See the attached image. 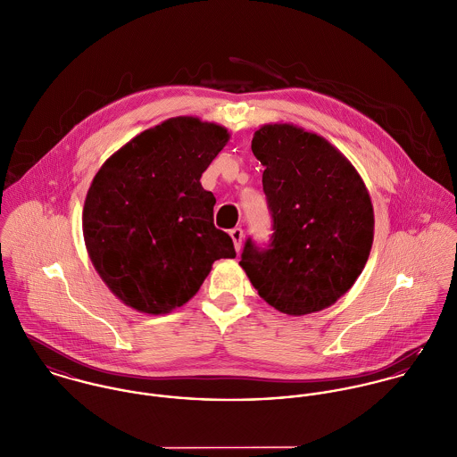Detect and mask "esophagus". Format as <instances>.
Returning a JSON list of instances; mask_svg holds the SVG:
<instances>
[{"label":"esophagus","mask_w":457,"mask_h":457,"mask_svg":"<svg viewBox=\"0 0 457 457\" xmlns=\"http://www.w3.org/2000/svg\"><path fill=\"white\" fill-rule=\"evenodd\" d=\"M230 237H232V241H234L236 252H239V250H241V246H243V237H245V232H243V228H241V227H236V228H232V230H230Z\"/></svg>","instance_id":"esophagus-1"}]
</instances>
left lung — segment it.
<instances>
[{"instance_id":"8db88e82","label":"left lung","mask_w":457,"mask_h":457,"mask_svg":"<svg viewBox=\"0 0 457 457\" xmlns=\"http://www.w3.org/2000/svg\"><path fill=\"white\" fill-rule=\"evenodd\" d=\"M252 151L265 167L274 232L267 248L248 239L239 265L274 310L292 317L322 312L352 288L370 257V192L339 149L295 125H263Z\"/></svg>"}]
</instances>
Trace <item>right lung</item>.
Instances as JSON below:
<instances>
[{"label": "right lung", "mask_w": 457, "mask_h": 457, "mask_svg": "<svg viewBox=\"0 0 457 457\" xmlns=\"http://www.w3.org/2000/svg\"><path fill=\"white\" fill-rule=\"evenodd\" d=\"M230 133L194 116L133 137L96 172L82 209L87 255L127 306L165 315L187 304L220 259H234L214 227L216 198L200 178Z\"/></svg>", "instance_id": "right-lung-1"}]
</instances>
